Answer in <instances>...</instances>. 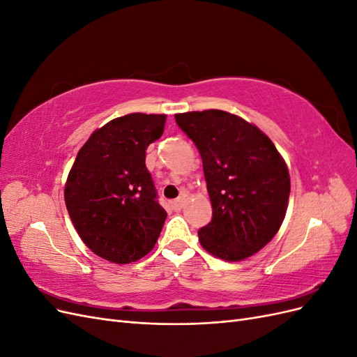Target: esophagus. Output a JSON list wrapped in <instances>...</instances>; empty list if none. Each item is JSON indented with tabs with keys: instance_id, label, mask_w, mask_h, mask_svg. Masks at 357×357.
Wrapping results in <instances>:
<instances>
[{
	"instance_id": "34e87169",
	"label": "esophagus",
	"mask_w": 357,
	"mask_h": 357,
	"mask_svg": "<svg viewBox=\"0 0 357 357\" xmlns=\"http://www.w3.org/2000/svg\"><path fill=\"white\" fill-rule=\"evenodd\" d=\"M185 201H186V198H185V197H180V198H177L176 201H172V202H171L172 208H174L176 211L181 210V208H183V205H185Z\"/></svg>"
}]
</instances>
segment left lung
<instances>
[{"label": "left lung", "instance_id": "obj_1", "mask_svg": "<svg viewBox=\"0 0 357 357\" xmlns=\"http://www.w3.org/2000/svg\"><path fill=\"white\" fill-rule=\"evenodd\" d=\"M195 143L213 207L198 231L210 255L243 261L264 248L282 226L290 193L284 159L256 125L222 110L176 114Z\"/></svg>", "mask_w": 357, "mask_h": 357}]
</instances>
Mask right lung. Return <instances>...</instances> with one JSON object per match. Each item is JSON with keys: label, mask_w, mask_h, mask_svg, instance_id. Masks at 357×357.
<instances>
[{"label": "right lung", "mask_w": 357, "mask_h": 357, "mask_svg": "<svg viewBox=\"0 0 357 357\" xmlns=\"http://www.w3.org/2000/svg\"><path fill=\"white\" fill-rule=\"evenodd\" d=\"M165 114L131 113L105 123L79 150L63 198L82 241L113 264L155 247L167 211L158 202L146 150L164 132Z\"/></svg>", "instance_id": "right-lung-1"}]
</instances>
